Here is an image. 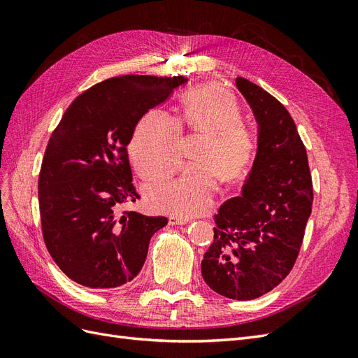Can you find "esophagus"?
I'll list each match as a JSON object with an SVG mask.
<instances>
[{"label":"esophagus","mask_w":358,"mask_h":358,"mask_svg":"<svg viewBox=\"0 0 358 358\" xmlns=\"http://www.w3.org/2000/svg\"><path fill=\"white\" fill-rule=\"evenodd\" d=\"M189 221L191 220L187 218V216H179V215H170L169 216V222L171 225H183V224H187Z\"/></svg>","instance_id":"34e87169"}]
</instances>
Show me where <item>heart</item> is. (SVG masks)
<instances>
[{"label": "heart", "instance_id": "heart-1", "mask_svg": "<svg viewBox=\"0 0 358 358\" xmlns=\"http://www.w3.org/2000/svg\"><path fill=\"white\" fill-rule=\"evenodd\" d=\"M242 116V107L233 92L209 83L182 96L178 117L150 110L140 119L129 154L140 178L146 182L164 180L180 167L182 128L208 134L197 157L201 162L187 167L175 180L149 188L150 206L162 212L199 215L213 204L220 189V173L227 180L241 179L257 150V136Z\"/></svg>", "mask_w": 358, "mask_h": 358}]
</instances>
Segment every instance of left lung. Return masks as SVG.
<instances>
[{
    "instance_id": "8db88e82",
    "label": "left lung",
    "mask_w": 358,
    "mask_h": 358,
    "mask_svg": "<svg viewBox=\"0 0 358 358\" xmlns=\"http://www.w3.org/2000/svg\"><path fill=\"white\" fill-rule=\"evenodd\" d=\"M236 85L258 122L257 157L242 196L225 201L215 215L201 275L224 297L252 300L272 291L294 267L313 189L306 148L284 104L243 78Z\"/></svg>"
}]
</instances>
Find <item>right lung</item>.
Listing matches in <instances>:
<instances>
[{
	"mask_svg": "<svg viewBox=\"0 0 358 358\" xmlns=\"http://www.w3.org/2000/svg\"><path fill=\"white\" fill-rule=\"evenodd\" d=\"M183 76H119L82 92L49 138L38 175L41 231L53 262L90 288H116L142 270L166 216L121 210L140 196L127 146L142 116Z\"/></svg>",
	"mask_w": 358,
	"mask_h": 358,
	"instance_id": "right-lung-1",
	"label": "right lung"
}]
</instances>
